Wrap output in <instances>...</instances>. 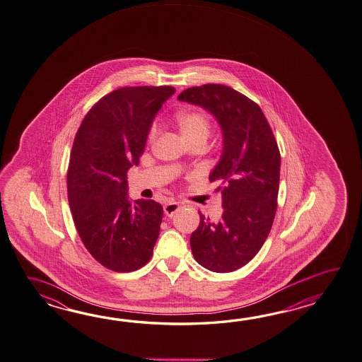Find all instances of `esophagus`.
I'll list each match as a JSON object with an SVG mask.
<instances>
[{"instance_id": "obj_1", "label": "esophagus", "mask_w": 362, "mask_h": 362, "mask_svg": "<svg viewBox=\"0 0 362 362\" xmlns=\"http://www.w3.org/2000/svg\"><path fill=\"white\" fill-rule=\"evenodd\" d=\"M179 208H180V204H179V202H177V201H170L168 204H165L163 211H165V214H166L168 217H173V216L177 213Z\"/></svg>"}]
</instances>
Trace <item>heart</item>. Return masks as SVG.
<instances>
[{"label": "heart", "instance_id": "heart-1", "mask_svg": "<svg viewBox=\"0 0 362 362\" xmlns=\"http://www.w3.org/2000/svg\"><path fill=\"white\" fill-rule=\"evenodd\" d=\"M177 124L182 134L185 135L188 141H192L194 139H208L211 132V122L209 117L202 112H185L177 115ZM160 124L154 122L149 132H148V143L152 144L158 136Z\"/></svg>", "mask_w": 362, "mask_h": 362}]
</instances>
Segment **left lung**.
<instances>
[{"instance_id":"obj_1","label":"left lung","mask_w":362,"mask_h":362,"mask_svg":"<svg viewBox=\"0 0 362 362\" xmlns=\"http://www.w3.org/2000/svg\"><path fill=\"white\" fill-rule=\"evenodd\" d=\"M177 100L209 110L221 124L223 153L210 174L222 193L218 223L200 214L191 235L193 257L214 273L247 265L272 230L281 175V153L261 107L222 84L185 89Z\"/></svg>"}]
</instances>
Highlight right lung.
<instances>
[{
    "label": "right lung",
    "mask_w": 362,
    "mask_h": 362,
    "mask_svg": "<svg viewBox=\"0 0 362 362\" xmlns=\"http://www.w3.org/2000/svg\"><path fill=\"white\" fill-rule=\"evenodd\" d=\"M170 86L112 90L92 106L74 139L67 197L74 223L92 257L129 273L151 259L163 209L153 200L127 197V171L139 165L148 132Z\"/></svg>",
    "instance_id": "obj_1"
}]
</instances>
